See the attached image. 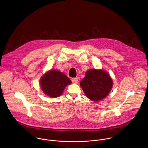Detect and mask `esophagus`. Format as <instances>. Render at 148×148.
I'll use <instances>...</instances> for the list:
<instances>
[{"label": "esophagus", "mask_w": 148, "mask_h": 148, "mask_svg": "<svg viewBox=\"0 0 148 148\" xmlns=\"http://www.w3.org/2000/svg\"><path fill=\"white\" fill-rule=\"evenodd\" d=\"M72 82L73 83H78V79L77 78H72Z\"/></svg>", "instance_id": "esophagus-1"}]
</instances>
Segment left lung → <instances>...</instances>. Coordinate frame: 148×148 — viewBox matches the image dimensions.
<instances>
[{
    "label": "left lung",
    "instance_id": "obj_1",
    "mask_svg": "<svg viewBox=\"0 0 148 148\" xmlns=\"http://www.w3.org/2000/svg\"><path fill=\"white\" fill-rule=\"evenodd\" d=\"M85 95L93 101L104 99L112 88L113 81L109 73L101 69H90L80 82Z\"/></svg>",
    "mask_w": 148,
    "mask_h": 148
}]
</instances>
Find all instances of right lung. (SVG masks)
Instances as JSON below:
<instances>
[{"label":"right lung","mask_w":148,"mask_h":148,"mask_svg":"<svg viewBox=\"0 0 148 148\" xmlns=\"http://www.w3.org/2000/svg\"><path fill=\"white\" fill-rule=\"evenodd\" d=\"M40 83L42 92L46 95L56 98L63 93L67 85L71 84V81L63 73L50 70L42 75Z\"/></svg>","instance_id":"1"}]
</instances>
